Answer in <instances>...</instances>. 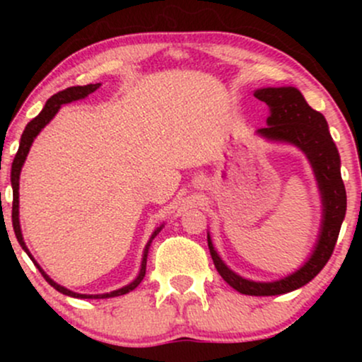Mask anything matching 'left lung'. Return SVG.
<instances>
[{
    "label": "left lung",
    "instance_id": "obj_1",
    "mask_svg": "<svg viewBox=\"0 0 362 362\" xmlns=\"http://www.w3.org/2000/svg\"><path fill=\"white\" fill-rule=\"evenodd\" d=\"M253 95L269 107L267 127L259 129L257 136L272 143L296 146L308 158L322 199V224L318 240L308 260L298 271L277 281L267 282L245 279L240 274L231 271L216 252L209 233L207 245L214 267L231 288L248 296H277L303 288L325 267L346 218L347 195L340 175V156L328 132L327 120L320 112L311 109L301 91L294 86H267L255 90Z\"/></svg>",
    "mask_w": 362,
    "mask_h": 362
}]
</instances>
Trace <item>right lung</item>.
<instances>
[{
	"mask_svg": "<svg viewBox=\"0 0 362 362\" xmlns=\"http://www.w3.org/2000/svg\"><path fill=\"white\" fill-rule=\"evenodd\" d=\"M102 83H90V85H85V86H71V88H66L59 91V93L52 95L51 98H49L47 103L44 105V109L40 110V114L37 115L35 119H32L30 122L27 124V127H25L23 134H22V139H20V146H18V151H16L15 155V160H13V165H11V189H13V211H11V221H13V230H15V236L16 240H18L20 247L23 248L25 252H27V255L30 257L32 262L37 265V269H39L40 274L44 276V279L49 282V284L52 286L54 289L59 291V293L66 294V296H71V298H80V300H103V298H115V296H120V294H126L129 291L136 289L139 286V282L143 281L144 274H146V260H148V253H149V247H151V242L153 238L160 233L161 230H163L165 224H161V226H158L155 231H153L151 238H149V242L146 243V247H144V252H143V260H141V269H139V274L136 276V279L132 282H129L127 286H124V288L120 289H115L112 291V293H103V294H80V293H74V291L64 288V286L57 284L56 281H52L51 277L47 276L42 271V267H40L39 264H37L34 257H32V253L28 252L27 245L23 242V235H22V228H20V201H18V189H20V172H22V167L25 163V160H27V155L28 151H30V146L32 143H34V139L39 136V132L42 131V129L47 126L49 122L54 119V115L57 114L61 109V105H64V103H71L74 100H83V98L88 97L90 93H93L95 90L100 88Z\"/></svg>",
	"mask_w": 362,
	"mask_h": 362,
	"instance_id": "obj_1",
	"label": "right lung"
}]
</instances>
